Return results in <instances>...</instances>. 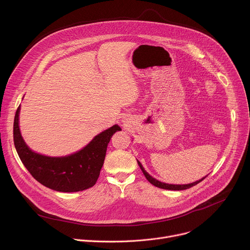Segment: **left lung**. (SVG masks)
Masks as SVG:
<instances>
[{"mask_svg":"<svg viewBox=\"0 0 250 250\" xmlns=\"http://www.w3.org/2000/svg\"><path fill=\"white\" fill-rule=\"evenodd\" d=\"M137 163H138V165H139V167H140V169H141V171L144 172V174H145V176H146V179L148 180V182H150L152 185H154L155 187H158V188H161V189H165V190H173V191H180V190H186V189H189V188H191V187H193V186H195V185H197V184H199L201 181H203L205 178L207 177H204V178H202V179H200L199 181H196V182H194V183H191V184H185V185H173V184H166V183H163V182H160V181H158V180H156L155 178H153L152 176H150L146 170H145V168L142 167V165H141V163L137 160Z\"/></svg>","mask_w":250,"mask_h":250,"instance_id":"8db88e82","label":"left lung"}]
</instances>
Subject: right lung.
Wrapping results in <instances>:
<instances>
[{
	"mask_svg": "<svg viewBox=\"0 0 250 250\" xmlns=\"http://www.w3.org/2000/svg\"><path fill=\"white\" fill-rule=\"evenodd\" d=\"M18 108L14 121V144L17 152L35 180L58 192H79L93 187L104 164L106 147L115 132V125L96 135L83 149L62 157H50L33 152L25 145L19 127Z\"/></svg>",
	"mask_w": 250,
	"mask_h": 250,
	"instance_id": "1",
	"label": "right lung"
}]
</instances>
